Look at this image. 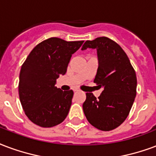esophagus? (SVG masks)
<instances>
[{
	"label": "esophagus",
	"instance_id": "34e87169",
	"mask_svg": "<svg viewBox=\"0 0 156 156\" xmlns=\"http://www.w3.org/2000/svg\"><path fill=\"white\" fill-rule=\"evenodd\" d=\"M73 91L74 92H78V91H79V89H78V87H75V88H73Z\"/></svg>",
	"mask_w": 156,
	"mask_h": 156
}]
</instances>
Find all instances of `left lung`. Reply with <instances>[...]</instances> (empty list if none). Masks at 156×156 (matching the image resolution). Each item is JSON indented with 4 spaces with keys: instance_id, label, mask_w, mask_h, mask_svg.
Wrapping results in <instances>:
<instances>
[{
    "instance_id": "obj_1",
    "label": "left lung",
    "mask_w": 156,
    "mask_h": 156,
    "mask_svg": "<svg viewBox=\"0 0 156 156\" xmlns=\"http://www.w3.org/2000/svg\"><path fill=\"white\" fill-rule=\"evenodd\" d=\"M96 49L98 69L94 83L103 91L98 98L86 93L83 104L88 122L101 131L118 127L129 115L136 95V75L122 47L107 37L87 40L82 50Z\"/></svg>"
}]
</instances>
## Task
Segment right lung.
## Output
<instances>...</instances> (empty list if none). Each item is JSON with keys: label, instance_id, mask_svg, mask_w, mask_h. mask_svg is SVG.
Here are the masks:
<instances>
[{"label": "right lung", "instance_id": "right-lung-1", "mask_svg": "<svg viewBox=\"0 0 156 156\" xmlns=\"http://www.w3.org/2000/svg\"><path fill=\"white\" fill-rule=\"evenodd\" d=\"M83 43L52 37L37 44L26 58L20 73L19 96L25 115L33 123L52 127L68 116L73 92L62 91L55 83L66 73L72 55Z\"/></svg>", "mask_w": 156, "mask_h": 156}]
</instances>
